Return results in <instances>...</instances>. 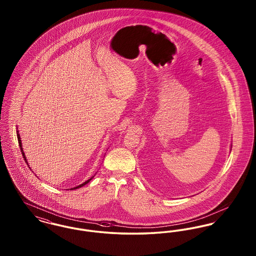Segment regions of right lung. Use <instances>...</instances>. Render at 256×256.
<instances>
[{
  "mask_svg": "<svg viewBox=\"0 0 256 256\" xmlns=\"http://www.w3.org/2000/svg\"><path fill=\"white\" fill-rule=\"evenodd\" d=\"M16 134H17V138H18V143H19V146H20V150H21V152H22V154H23V156H24V160H26V156H24V150H23V146H22V141H21V136H20V134H19V132H18V130H17V132H16ZM28 162V161H26ZM28 164V163H26ZM95 176H93L91 178H89L88 180H86L84 183H82V184H80V185H78V186H76V187H73V188H71L70 190H74V189H78V188H80V187H82V186H84L86 184H87L88 182H90V180L94 178Z\"/></svg>",
  "mask_w": 256,
  "mask_h": 256,
  "instance_id": "obj_1",
  "label": "right lung"
}]
</instances>
